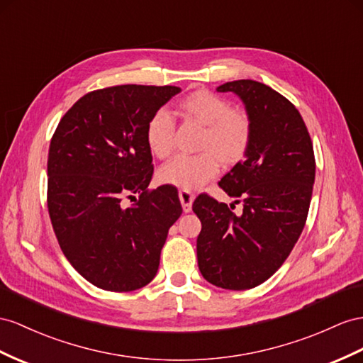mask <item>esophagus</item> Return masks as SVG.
I'll list each match as a JSON object with an SVG mask.
<instances>
[{
  "mask_svg": "<svg viewBox=\"0 0 363 363\" xmlns=\"http://www.w3.org/2000/svg\"><path fill=\"white\" fill-rule=\"evenodd\" d=\"M179 199L182 203V210L185 213H190L191 211V203L194 201V194L190 190H181L179 191Z\"/></svg>",
  "mask_w": 363,
  "mask_h": 363,
  "instance_id": "obj_1",
  "label": "esophagus"
}]
</instances>
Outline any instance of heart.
<instances>
[{
  "instance_id": "obj_1",
  "label": "heart",
  "mask_w": 363,
  "mask_h": 363,
  "mask_svg": "<svg viewBox=\"0 0 363 363\" xmlns=\"http://www.w3.org/2000/svg\"><path fill=\"white\" fill-rule=\"evenodd\" d=\"M178 113L202 125L198 143L201 153L178 156L160 170V181L182 190H193L219 173L220 164L235 167L244 161L253 143L255 125L245 108L231 107L218 93L198 89L176 104ZM145 144L157 160H167L174 150V121L169 111L157 110L145 125Z\"/></svg>"
}]
</instances>
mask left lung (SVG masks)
<instances>
[{"instance_id": "8db88e82", "label": "left lung", "mask_w": 363, "mask_h": 363, "mask_svg": "<svg viewBox=\"0 0 363 363\" xmlns=\"http://www.w3.org/2000/svg\"><path fill=\"white\" fill-rule=\"evenodd\" d=\"M218 91H233L253 119V143L219 187L242 202L233 206L202 193L193 202L201 219L199 272L225 290H248L270 279L290 256L308 216L315 160L303 119L290 101L262 82L239 79Z\"/></svg>"}]
</instances>
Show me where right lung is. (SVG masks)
<instances>
[{
	"label": "right lung",
	"instance_id": "obj_1",
	"mask_svg": "<svg viewBox=\"0 0 363 363\" xmlns=\"http://www.w3.org/2000/svg\"><path fill=\"white\" fill-rule=\"evenodd\" d=\"M181 89L113 86L79 98L55 130L48 208L64 256L90 284L127 293L153 281L182 213L172 185L148 189V119ZM130 199L132 204L128 203Z\"/></svg>",
	"mask_w": 363,
	"mask_h": 363
}]
</instances>
